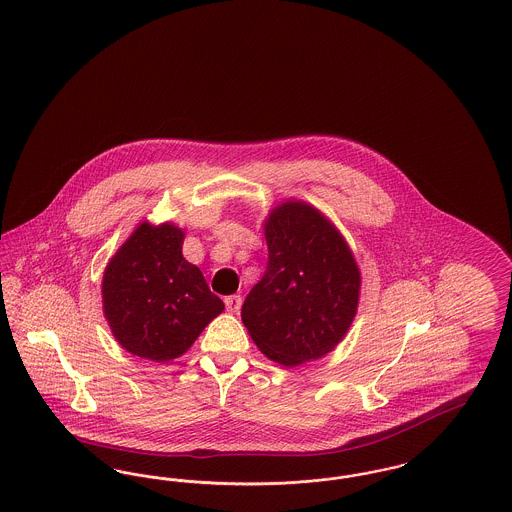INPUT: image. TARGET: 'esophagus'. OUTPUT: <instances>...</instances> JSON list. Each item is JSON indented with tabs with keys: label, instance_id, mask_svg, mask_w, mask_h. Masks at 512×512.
<instances>
[{
	"label": "esophagus",
	"instance_id": "obj_1",
	"mask_svg": "<svg viewBox=\"0 0 512 512\" xmlns=\"http://www.w3.org/2000/svg\"><path fill=\"white\" fill-rule=\"evenodd\" d=\"M224 305H226V309H228L230 313H240V309H242V297H240V295H228V297L224 299Z\"/></svg>",
	"mask_w": 512,
	"mask_h": 512
}]
</instances>
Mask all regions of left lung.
<instances>
[{
	"instance_id": "left-lung-1",
	"label": "left lung",
	"mask_w": 512,
	"mask_h": 512,
	"mask_svg": "<svg viewBox=\"0 0 512 512\" xmlns=\"http://www.w3.org/2000/svg\"><path fill=\"white\" fill-rule=\"evenodd\" d=\"M263 226L267 272L245 297L244 326L278 365L322 359L355 320L361 268L336 224L307 201L282 199Z\"/></svg>"
}]
</instances>
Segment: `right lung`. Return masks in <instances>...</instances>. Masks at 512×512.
Masks as SVG:
<instances>
[{"mask_svg":"<svg viewBox=\"0 0 512 512\" xmlns=\"http://www.w3.org/2000/svg\"><path fill=\"white\" fill-rule=\"evenodd\" d=\"M184 238L171 220H140L103 270V317L122 349L140 359L184 355L224 311L201 270L184 259Z\"/></svg>","mask_w":512,"mask_h":512,"instance_id":"obj_1","label":"right lung"}]
</instances>
